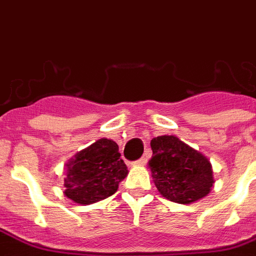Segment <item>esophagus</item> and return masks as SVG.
<instances>
[{
	"label": "esophagus",
	"instance_id": "34e87169",
	"mask_svg": "<svg viewBox=\"0 0 256 256\" xmlns=\"http://www.w3.org/2000/svg\"><path fill=\"white\" fill-rule=\"evenodd\" d=\"M146 162H148V156H142L140 160H136V164H138V166H144V164H146Z\"/></svg>",
	"mask_w": 256,
	"mask_h": 256
}]
</instances>
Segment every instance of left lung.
Segmentation results:
<instances>
[{
    "instance_id": "8db88e82",
    "label": "left lung",
    "mask_w": 256,
    "mask_h": 256,
    "mask_svg": "<svg viewBox=\"0 0 256 256\" xmlns=\"http://www.w3.org/2000/svg\"><path fill=\"white\" fill-rule=\"evenodd\" d=\"M148 168L160 194L171 202L190 204L210 194L215 183L210 160L175 136H160L150 142Z\"/></svg>"
}]
</instances>
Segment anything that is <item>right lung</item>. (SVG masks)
<instances>
[{
    "instance_id": "obj_1",
    "label": "right lung",
    "mask_w": 256,
    "mask_h": 256,
    "mask_svg": "<svg viewBox=\"0 0 256 256\" xmlns=\"http://www.w3.org/2000/svg\"><path fill=\"white\" fill-rule=\"evenodd\" d=\"M120 156L118 144L108 138L78 152L66 164L64 194L85 206L108 198L128 174Z\"/></svg>"
}]
</instances>
